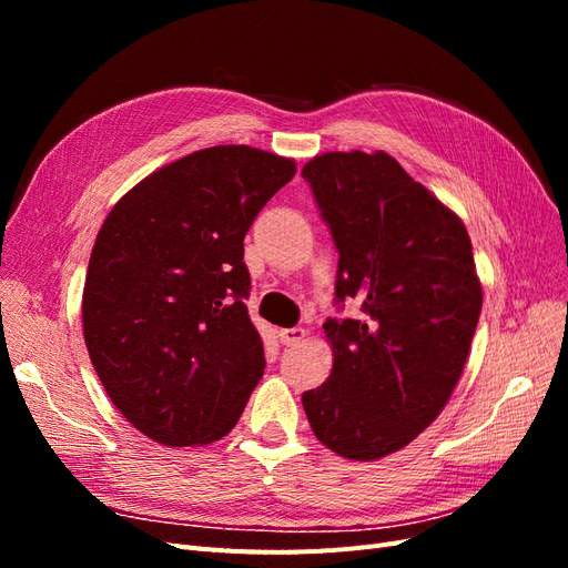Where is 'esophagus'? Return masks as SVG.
<instances>
[{
  "label": "esophagus",
  "mask_w": 568,
  "mask_h": 568,
  "mask_svg": "<svg viewBox=\"0 0 568 568\" xmlns=\"http://www.w3.org/2000/svg\"><path fill=\"white\" fill-rule=\"evenodd\" d=\"M280 338H282L284 346H294V343L305 338V329H303V326H291V329L280 332Z\"/></svg>",
  "instance_id": "esophagus-1"
}]
</instances>
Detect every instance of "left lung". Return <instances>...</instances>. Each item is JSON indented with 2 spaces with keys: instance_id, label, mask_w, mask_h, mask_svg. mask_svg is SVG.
<instances>
[{
  "instance_id": "8db88e82",
  "label": "left lung",
  "mask_w": 568,
  "mask_h": 568,
  "mask_svg": "<svg viewBox=\"0 0 568 568\" xmlns=\"http://www.w3.org/2000/svg\"><path fill=\"white\" fill-rule=\"evenodd\" d=\"M338 251L326 320L334 367L303 393L315 436L341 457L372 462L405 448L448 403L480 315V282L462 220L388 153L332 151L305 163Z\"/></svg>"
}]
</instances>
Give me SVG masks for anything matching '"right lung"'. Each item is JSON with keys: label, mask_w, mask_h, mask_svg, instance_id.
<instances>
[{"label": "right lung", "mask_w": 568, "mask_h": 568, "mask_svg": "<svg viewBox=\"0 0 568 568\" xmlns=\"http://www.w3.org/2000/svg\"><path fill=\"white\" fill-rule=\"evenodd\" d=\"M294 175V161L261 149H201L130 189L101 225L84 343L120 415L151 440L205 445L242 417L265 369L244 236Z\"/></svg>", "instance_id": "right-lung-1"}]
</instances>
